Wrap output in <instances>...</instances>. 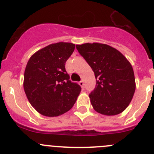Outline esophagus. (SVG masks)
Instances as JSON below:
<instances>
[{
  "label": "esophagus",
  "mask_w": 154,
  "mask_h": 154,
  "mask_svg": "<svg viewBox=\"0 0 154 154\" xmlns=\"http://www.w3.org/2000/svg\"><path fill=\"white\" fill-rule=\"evenodd\" d=\"M79 84H80V86L81 87H84V82H83V80H81V81L79 82Z\"/></svg>",
  "instance_id": "obj_1"
}]
</instances>
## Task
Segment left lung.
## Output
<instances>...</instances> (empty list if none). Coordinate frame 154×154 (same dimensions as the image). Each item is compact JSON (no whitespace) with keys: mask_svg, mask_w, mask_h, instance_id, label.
Here are the masks:
<instances>
[{"mask_svg":"<svg viewBox=\"0 0 154 154\" xmlns=\"http://www.w3.org/2000/svg\"><path fill=\"white\" fill-rule=\"evenodd\" d=\"M76 48L95 76V88L89 94L94 109L105 116L122 112L131 102L136 89L130 62L118 50L105 44L86 43Z\"/></svg>","mask_w":154,"mask_h":154,"instance_id":"1","label":"left lung"}]
</instances>
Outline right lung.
<instances>
[{"label":"right lung","instance_id":"right-lung-1","mask_svg":"<svg viewBox=\"0 0 154 154\" xmlns=\"http://www.w3.org/2000/svg\"><path fill=\"white\" fill-rule=\"evenodd\" d=\"M75 45L68 42L51 44L29 58L24 77L27 99L38 112L56 117L71 109L81 87L70 80L66 63Z\"/></svg>","mask_w":154,"mask_h":154}]
</instances>
